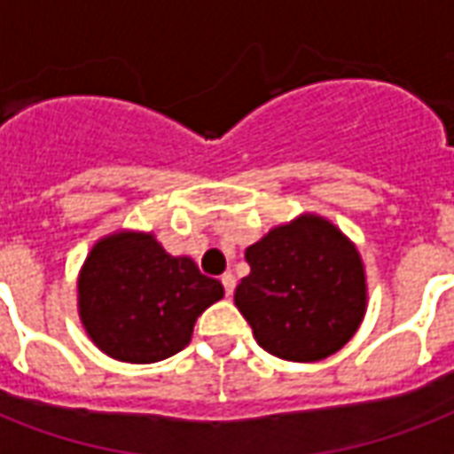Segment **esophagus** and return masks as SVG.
<instances>
[{"label": "esophagus", "instance_id": "34e87169", "mask_svg": "<svg viewBox=\"0 0 454 454\" xmlns=\"http://www.w3.org/2000/svg\"><path fill=\"white\" fill-rule=\"evenodd\" d=\"M221 285H223V292H226V296L233 294V289H236V277L231 275V272H226V275L221 277Z\"/></svg>", "mask_w": 454, "mask_h": 454}]
</instances>
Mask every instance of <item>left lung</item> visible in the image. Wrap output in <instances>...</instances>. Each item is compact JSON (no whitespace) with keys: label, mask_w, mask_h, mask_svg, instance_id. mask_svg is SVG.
<instances>
[{"label":"left lung","mask_w":454,"mask_h":454,"mask_svg":"<svg viewBox=\"0 0 454 454\" xmlns=\"http://www.w3.org/2000/svg\"><path fill=\"white\" fill-rule=\"evenodd\" d=\"M246 260L250 275L236 286V306L262 350L282 360H324L357 331L364 270L333 223L296 218L247 247Z\"/></svg>","instance_id":"left-lung-1"}]
</instances>
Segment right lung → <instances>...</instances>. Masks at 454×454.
Here are the masks:
<instances>
[{
  "mask_svg": "<svg viewBox=\"0 0 454 454\" xmlns=\"http://www.w3.org/2000/svg\"><path fill=\"white\" fill-rule=\"evenodd\" d=\"M223 296L189 257L168 255L148 233H114L92 247L80 275V316L97 348L121 362L184 350L199 314Z\"/></svg>",
  "mask_w": 454,
  "mask_h": 454,
  "instance_id": "right-lung-1",
  "label": "right lung"
}]
</instances>
